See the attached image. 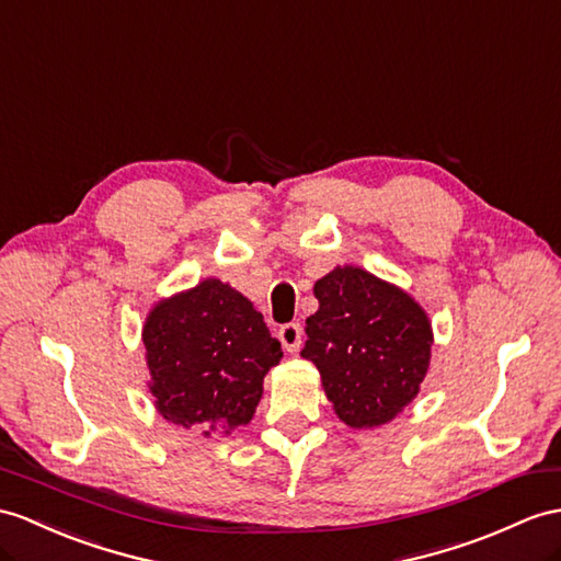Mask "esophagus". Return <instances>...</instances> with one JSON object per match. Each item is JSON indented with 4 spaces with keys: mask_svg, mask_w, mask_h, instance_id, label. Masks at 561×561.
I'll return each instance as SVG.
<instances>
[{
    "mask_svg": "<svg viewBox=\"0 0 561 561\" xmlns=\"http://www.w3.org/2000/svg\"><path fill=\"white\" fill-rule=\"evenodd\" d=\"M278 340H280L283 350L297 352V350H299V345H302V325L295 323V321H293V323H285V325H280Z\"/></svg>",
    "mask_w": 561,
    "mask_h": 561,
    "instance_id": "34e87169",
    "label": "esophagus"
}]
</instances>
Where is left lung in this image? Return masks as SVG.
I'll list each match as a JSON object with an SVG mask.
<instances>
[{
    "label": "left lung",
    "instance_id": "obj_1",
    "mask_svg": "<svg viewBox=\"0 0 561 561\" xmlns=\"http://www.w3.org/2000/svg\"><path fill=\"white\" fill-rule=\"evenodd\" d=\"M302 357L317 364L325 398L352 428L392 421L431 364L428 313L402 288L359 266H335L313 285Z\"/></svg>",
    "mask_w": 561,
    "mask_h": 561
}]
</instances>
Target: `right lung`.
<instances>
[{
	"label": "right lung",
	"instance_id": "obj_1",
	"mask_svg": "<svg viewBox=\"0 0 561 561\" xmlns=\"http://www.w3.org/2000/svg\"><path fill=\"white\" fill-rule=\"evenodd\" d=\"M142 343L157 412L207 438L252 421L264 376L283 357L262 313L218 278L157 302Z\"/></svg>",
	"mask_w": 561,
	"mask_h": 561
}]
</instances>
